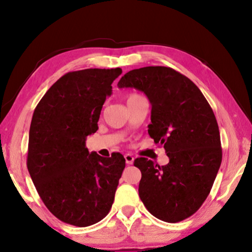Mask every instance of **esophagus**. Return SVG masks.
Instances as JSON below:
<instances>
[{"label":"esophagus","mask_w":252,"mask_h":252,"mask_svg":"<svg viewBox=\"0 0 252 252\" xmlns=\"http://www.w3.org/2000/svg\"><path fill=\"white\" fill-rule=\"evenodd\" d=\"M125 160H126V164H127V165L133 164L134 156H133V155H130V154H126V155H125Z\"/></svg>","instance_id":"obj_1"}]
</instances>
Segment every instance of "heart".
<instances>
[{
  "mask_svg": "<svg viewBox=\"0 0 252 252\" xmlns=\"http://www.w3.org/2000/svg\"><path fill=\"white\" fill-rule=\"evenodd\" d=\"M136 95H137V94H130V95L128 96V98H129V97H133V96H136Z\"/></svg>",
  "mask_w": 252,
  "mask_h": 252,
  "instance_id": "heart-1",
  "label": "heart"
}]
</instances>
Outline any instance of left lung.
Masks as SVG:
<instances>
[{
	"label": "left lung",
	"instance_id": "1",
	"mask_svg": "<svg viewBox=\"0 0 252 252\" xmlns=\"http://www.w3.org/2000/svg\"><path fill=\"white\" fill-rule=\"evenodd\" d=\"M119 88H136L151 103L148 133L170 158L164 166L134 160L142 177L139 195L148 211L166 222L194 215L211 190L222 159L218 123L197 86L166 66H146L122 77Z\"/></svg>",
	"mask_w": 252,
	"mask_h": 252
}]
</instances>
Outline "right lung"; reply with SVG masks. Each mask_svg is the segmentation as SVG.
Instances as JSON below:
<instances>
[{
  "label": "right lung",
  "mask_w": 252,
  "mask_h": 252,
  "mask_svg": "<svg viewBox=\"0 0 252 252\" xmlns=\"http://www.w3.org/2000/svg\"><path fill=\"white\" fill-rule=\"evenodd\" d=\"M122 68H86L58 79L34 110L27 168L41 199L63 222L87 227L111 209L125 158L86 148Z\"/></svg>",
  "instance_id": "right-lung-1"
}]
</instances>
